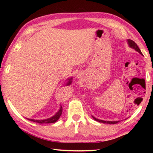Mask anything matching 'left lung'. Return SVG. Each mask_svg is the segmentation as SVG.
<instances>
[{"instance_id": "left-lung-1", "label": "left lung", "mask_w": 153, "mask_h": 153, "mask_svg": "<svg viewBox=\"0 0 153 153\" xmlns=\"http://www.w3.org/2000/svg\"><path fill=\"white\" fill-rule=\"evenodd\" d=\"M127 43H128V45L129 46V47L132 48V49H135L136 51L139 52L140 54H141L142 55V53L141 51V50L138 47L137 44H136L134 42L133 40H131V39H127ZM93 118L94 120H95L96 121H98V122L100 123H107V124H116V123H118L119 121H105V120H100V119H97V118H95V117L93 116Z\"/></svg>"}]
</instances>
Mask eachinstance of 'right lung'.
<instances>
[{
    "instance_id": "add662e5",
    "label": "right lung",
    "mask_w": 153,
    "mask_h": 153,
    "mask_svg": "<svg viewBox=\"0 0 153 153\" xmlns=\"http://www.w3.org/2000/svg\"><path fill=\"white\" fill-rule=\"evenodd\" d=\"M72 78H70L68 79L69 81L68 82V83H67V85L71 84V83H72ZM62 106H60L59 111H58L56 113V114L54 115L53 116L51 117V118L45 119V120H33V119H28V120L33 121V122H35L37 123H39V124H44V123H53L56 122V121L59 119V118L62 114Z\"/></svg>"
}]
</instances>
